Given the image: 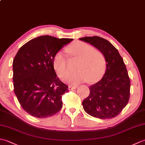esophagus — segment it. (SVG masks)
<instances>
[{"instance_id":"esophagus-1","label":"esophagus","mask_w":145,"mask_h":145,"mask_svg":"<svg viewBox=\"0 0 145 145\" xmlns=\"http://www.w3.org/2000/svg\"><path fill=\"white\" fill-rule=\"evenodd\" d=\"M76 87H75V86H71V85L69 86V90H75V89H76Z\"/></svg>"}]
</instances>
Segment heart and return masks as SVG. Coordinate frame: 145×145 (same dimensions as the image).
I'll return each instance as SVG.
<instances>
[{
    "label": "heart",
    "instance_id": "heart-1",
    "mask_svg": "<svg viewBox=\"0 0 145 145\" xmlns=\"http://www.w3.org/2000/svg\"><path fill=\"white\" fill-rule=\"evenodd\" d=\"M67 52L78 60L75 66L76 72L68 73L65 55L58 51L53 58V66L57 74L63 80L72 84H78L87 80L89 83L98 81L105 69V58L100 50L94 49L90 44L76 42L67 48Z\"/></svg>",
    "mask_w": 145,
    "mask_h": 145
}]
</instances>
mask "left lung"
<instances>
[{
    "label": "left lung",
    "instance_id": "8db88e82",
    "mask_svg": "<svg viewBox=\"0 0 145 145\" xmlns=\"http://www.w3.org/2000/svg\"><path fill=\"white\" fill-rule=\"evenodd\" d=\"M80 40L89 43L104 55L106 71L103 78L89 87V96L83 101L88 115L100 119H110L118 115L128 104L130 96V79L118 50L107 40L98 36Z\"/></svg>",
    "mask_w": 145,
    "mask_h": 145
}]
</instances>
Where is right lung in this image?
<instances>
[{
  "instance_id": "obj_1",
  "label": "right lung",
  "mask_w": 145,
  "mask_h": 145,
  "mask_svg": "<svg viewBox=\"0 0 145 145\" xmlns=\"http://www.w3.org/2000/svg\"><path fill=\"white\" fill-rule=\"evenodd\" d=\"M72 39L43 35L20 48L13 60L14 90L22 108L39 118L54 115L62 107L69 87L57 76L53 66L56 52Z\"/></svg>"
}]
</instances>
